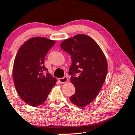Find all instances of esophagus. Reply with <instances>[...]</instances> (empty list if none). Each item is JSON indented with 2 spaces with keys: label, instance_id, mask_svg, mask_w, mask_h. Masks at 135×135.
I'll return each mask as SVG.
<instances>
[{
  "label": "esophagus",
  "instance_id": "1",
  "mask_svg": "<svg viewBox=\"0 0 135 135\" xmlns=\"http://www.w3.org/2000/svg\"><path fill=\"white\" fill-rule=\"evenodd\" d=\"M59 81L62 84H64V83H66L68 81V78L67 76H64V78H61L59 79Z\"/></svg>",
  "mask_w": 135,
  "mask_h": 135
}]
</instances>
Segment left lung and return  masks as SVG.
<instances>
[{
	"mask_svg": "<svg viewBox=\"0 0 135 135\" xmlns=\"http://www.w3.org/2000/svg\"><path fill=\"white\" fill-rule=\"evenodd\" d=\"M60 47L71 58L70 81L75 87V93L70 100L84 107L96 98L104 84L108 71L106 58L96 41L84 34L65 40Z\"/></svg>",
	"mask_w": 135,
	"mask_h": 135,
	"instance_id": "8db88e82",
	"label": "left lung"
}]
</instances>
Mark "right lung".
Here are the masks:
<instances>
[{
	"label": "right lung",
	"instance_id": "1",
	"mask_svg": "<svg viewBox=\"0 0 135 135\" xmlns=\"http://www.w3.org/2000/svg\"><path fill=\"white\" fill-rule=\"evenodd\" d=\"M56 41L45 37H33L20 47L15 57L13 78L19 96L32 106L46 101L57 79L48 73L45 58Z\"/></svg>",
	"mask_w": 135,
	"mask_h": 135
}]
</instances>
